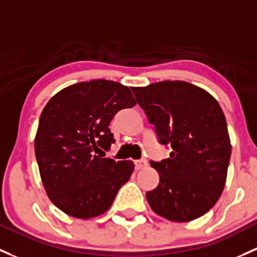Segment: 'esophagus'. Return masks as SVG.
Listing matches in <instances>:
<instances>
[{
	"label": "esophagus",
	"mask_w": 257,
	"mask_h": 257,
	"mask_svg": "<svg viewBox=\"0 0 257 257\" xmlns=\"http://www.w3.org/2000/svg\"><path fill=\"white\" fill-rule=\"evenodd\" d=\"M136 166H137L138 170L145 169V167L148 166V161L145 160V159H140V160L136 161Z\"/></svg>",
	"instance_id": "34e87169"
}]
</instances>
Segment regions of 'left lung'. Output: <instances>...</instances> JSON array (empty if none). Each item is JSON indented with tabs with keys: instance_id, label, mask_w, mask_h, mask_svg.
<instances>
[{
	"instance_id": "obj_1",
	"label": "left lung",
	"mask_w": 257,
	"mask_h": 257,
	"mask_svg": "<svg viewBox=\"0 0 257 257\" xmlns=\"http://www.w3.org/2000/svg\"><path fill=\"white\" fill-rule=\"evenodd\" d=\"M138 104L155 125L170 158L150 161L159 185L147 193L151 209L183 223L206 214L219 199L226 181L231 145L225 115L217 99L186 81H161L132 88Z\"/></svg>"
}]
</instances>
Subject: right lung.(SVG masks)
Here are the masks:
<instances>
[{
  "instance_id": "right-lung-1",
  "label": "right lung",
  "mask_w": 257,
  "mask_h": 257,
  "mask_svg": "<svg viewBox=\"0 0 257 257\" xmlns=\"http://www.w3.org/2000/svg\"><path fill=\"white\" fill-rule=\"evenodd\" d=\"M137 104L129 87L92 80L54 94L40 114L34 150L45 192L67 215L90 219L109 209L134 164L106 156L110 120Z\"/></svg>"
}]
</instances>
